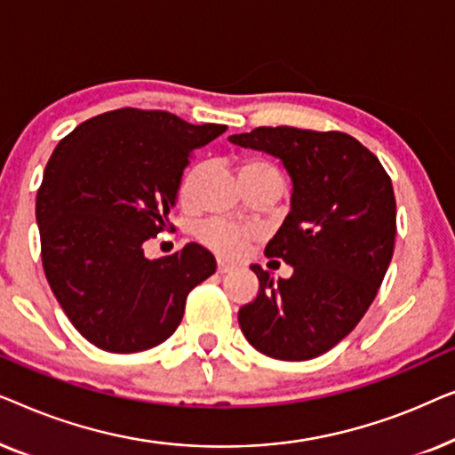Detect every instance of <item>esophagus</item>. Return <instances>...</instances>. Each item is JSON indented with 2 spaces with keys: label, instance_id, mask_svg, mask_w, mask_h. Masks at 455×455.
<instances>
[{
  "label": "esophagus",
  "instance_id": "esophagus-1",
  "mask_svg": "<svg viewBox=\"0 0 455 455\" xmlns=\"http://www.w3.org/2000/svg\"><path fill=\"white\" fill-rule=\"evenodd\" d=\"M234 269V265L232 263H228V260H223V259H217V273H228V271H232Z\"/></svg>",
  "mask_w": 455,
  "mask_h": 455
}]
</instances>
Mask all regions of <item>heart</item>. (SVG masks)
<instances>
[{"label":"heart","instance_id":"1","mask_svg":"<svg viewBox=\"0 0 455 455\" xmlns=\"http://www.w3.org/2000/svg\"><path fill=\"white\" fill-rule=\"evenodd\" d=\"M269 167L271 165L260 164V161H251V164H246L242 170H269ZM196 178H198V170H192L188 176L184 178L182 186H180V198H182V203L186 204L195 201ZM254 235L257 234H254V229L251 228L234 226V223L221 221V220L203 221L201 226L196 228V238L201 240L209 251H213L228 259H234L238 257V254H242V251H244L246 244L254 238Z\"/></svg>","mask_w":455,"mask_h":455}]
</instances>
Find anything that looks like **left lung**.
Returning a JSON list of instances; mask_svg holds the SVG:
<instances>
[{
    "label": "left lung",
    "mask_w": 455,
    "mask_h": 455,
    "mask_svg": "<svg viewBox=\"0 0 455 455\" xmlns=\"http://www.w3.org/2000/svg\"><path fill=\"white\" fill-rule=\"evenodd\" d=\"M234 145L282 159L291 209L265 248L294 267L273 283L252 265L259 294L238 323L254 350L310 360L339 344L375 300L395 242L394 186L381 161L344 132L260 126Z\"/></svg>",
    "instance_id": "left-lung-1"
}]
</instances>
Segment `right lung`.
Instances as JSON below:
<instances>
[{
  "label": "right lung",
  "instance_id": "1",
  "mask_svg": "<svg viewBox=\"0 0 455 455\" xmlns=\"http://www.w3.org/2000/svg\"><path fill=\"white\" fill-rule=\"evenodd\" d=\"M223 124L124 108L91 117L55 147L36 195L43 269L78 333L105 352L159 346L176 331L190 290L215 273L207 248L147 259L170 228L184 167Z\"/></svg>",
  "mask_w": 455,
  "mask_h": 455
}]
</instances>
